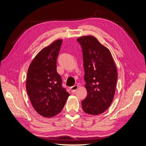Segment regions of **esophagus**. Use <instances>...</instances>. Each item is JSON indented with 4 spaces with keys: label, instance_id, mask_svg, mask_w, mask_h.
Instances as JSON below:
<instances>
[{
    "label": "esophagus",
    "instance_id": "esophagus-1",
    "mask_svg": "<svg viewBox=\"0 0 146 146\" xmlns=\"http://www.w3.org/2000/svg\"><path fill=\"white\" fill-rule=\"evenodd\" d=\"M78 86L77 85H74V86H72L71 88H70V91H71L72 92H75L78 89Z\"/></svg>",
    "mask_w": 146,
    "mask_h": 146
}]
</instances>
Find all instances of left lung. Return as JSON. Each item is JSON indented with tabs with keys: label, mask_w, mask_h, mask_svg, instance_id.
<instances>
[{
	"label": "left lung",
	"mask_w": 146,
	"mask_h": 146,
	"mask_svg": "<svg viewBox=\"0 0 146 146\" xmlns=\"http://www.w3.org/2000/svg\"><path fill=\"white\" fill-rule=\"evenodd\" d=\"M82 52L85 87L88 92L82 101L84 111L98 115L107 110L112 103L117 78L115 63L107 47L92 36L77 39Z\"/></svg>",
	"instance_id": "8db88e82"
}]
</instances>
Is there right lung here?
<instances>
[{
  "label": "right lung",
  "instance_id": "obj_1",
  "mask_svg": "<svg viewBox=\"0 0 146 146\" xmlns=\"http://www.w3.org/2000/svg\"><path fill=\"white\" fill-rule=\"evenodd\" d=\"M62 41L58 39L44 48L28 69L26 89L29 99L36 111L46 117L60 113L69 96L56 72V60Z\"/></svg>",
  "mask_w": 146,
  "mask_h": 146
}]
</instances>
